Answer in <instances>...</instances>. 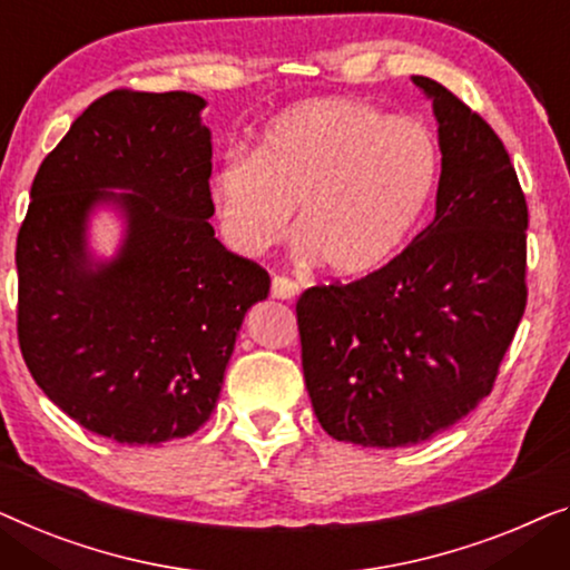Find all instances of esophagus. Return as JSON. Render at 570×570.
<instances>
[{"instance_id":"obj_1","label":"esophagus","mask_w":570,"mask_h":570,"mask_svg":"<svg viewBox=\"0 0 570 570\" xmlns=\"http://www.w3.org/2000/svg\"><path fill=\"white\" fill-rule=\"evenodd\" d=\"M271 294H274L276 299H294V296L299 294V286L286 276H274V282H271Z\"/></svg>"}]
</instances>
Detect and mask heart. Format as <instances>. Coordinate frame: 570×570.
Here are the masks:
<instances>
[{"mask_svg":"<svg viewBox=\"0 0 570 570\" xmlns=\"http://www.w3.org/2000/svg\"><path fill=\"white\" fill-rule=\"evenodd\" d=\"M439 149L426 126L366 102L320 98L284 110L250 157L232 155L212 180L224 243L258 258L282 243L296 209L304 253L335 276L382 268L431 202Z\"/></svg>","mask_w":570,"mask_h":570,"instance_id":"1","label":"heart"}]
</instances>
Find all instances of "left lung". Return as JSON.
<instances>
[{
    "label": "left lung",
    "mask_w": 570,
    "mask_h": 570,
    "mask_svg": "<svg viewBox=\"0 0 570 570\" xmlns=\"http://www.w3.org/2000/svg\"><path fill=\"white\" fill-rule=\"evenodd\" d=\"M442 147L436 216L387 266L296 302L302 368L327 434L413 446L493 392L527 307V198L499 134L429 77Z\"/></svg>",
    "instance_id": "obj_1"
}]
</instances>
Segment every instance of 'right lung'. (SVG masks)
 <instances>
[{
    "label": "right lung",
    "mask_w": 570,
    "mask_h": 570,
    "mask_svg": "<svg viewBox=\"0 0 570 570\" xmlns=\"http://www.w3.org/2000/svg\"><path fill=\"white\" fill-rule=\"evenodd\" d=\"M204 106L126 87L90 102L38 167L18 232L22 358L69 419L118 444H163L208 421L245 312L271 288L208 224ZM98 203L127 214L110 264L86 255Z\"/></svg>",
    "instance_id": "1"
}]
</instances>
